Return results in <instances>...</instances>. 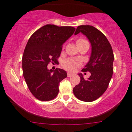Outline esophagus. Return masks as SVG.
Wrapping results in <instances>:
<instances>
[{"label": "esophagus", "instance_id": "1", "mask_svg": "<svg viewBox=\"0 0 132 132\" xmlns=\"http://www.w3.org/2000/svg\"><path fill=\"white\" fill-rule=\"evenodd\" d=\"M72 75V74L71 72H67V76L68 77H70Z\"/></svg>", "mask_w": 132, "mask_h": 132}]
</instances>
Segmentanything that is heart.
<instances>
[{
	"mask_svg": "<svg viewBox=\"0 0 132 132\" xmlns=\"http://www.w3.org/2000/svg\"><path fill=\"white\" fill-rule=\"evenodd\" d=\"M83 44H88L87 40L84 39H78L76 41L77 46ZM63 67L65 69L69 71H73L75 70L78 67L81 65V61L76 58H69L65 60L63 62Z\"/></svg>",
	"mask_w": 132,
	"mask_h": 132,
	"instance_id": "b5f03b06",
	"label": "heart"
}]
</instances>
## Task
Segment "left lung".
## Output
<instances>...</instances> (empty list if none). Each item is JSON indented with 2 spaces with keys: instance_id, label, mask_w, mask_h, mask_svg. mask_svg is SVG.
Listing matches in <instances>:
<instances>
[{
  "instance_id": "obj_1",
  "label": "left lung",
  "mask_w": 132,
  "mask_h": 132,
  "mask_svg": "<svg viewBox=\"0 0 132 132\" xmlns=\"http://www.w3.org/2000/svg\"><path fill=\"white\" fill-rule=\"evenodd\" d=\"M81 32L87 36L92 47L90 60L83 72H90V76L85 79L79 73L80 82L73 88L78 100L92 102L103 94L109 87L113 74L114 60L112 46L106 36L96 27L82 25L76 28L74 35Z\"/></svg>"
}]
</instances>
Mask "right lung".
Listing matches in <instances>:
<instances>
[{
  "instance_id": "right-lung-1",
  "label": "right lung",
  "mask_w": 132,
  "mask_h": 132,
  "mask_svg": "<svg viewBox=\"0 0 132 132\" xmlns=\"http://www.w3.org/2000/svg\"><path fill=\"white\" fill-rule=\"evenodd\" d=\"M75 29L71 26L47 24L29 39L22 56L23 76L30 92L37 100L50 101L58 95L60 83L67 74L61 69L49 70L47 65L58 62L62 45Z\"/></svg>"
}]
</instances>
